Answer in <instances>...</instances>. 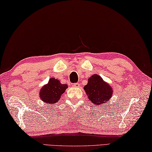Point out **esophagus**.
<instances>
[{"mask_svg":"<svg viewBox=\"0 0 152 152\" xmlns=\"http://www.w3.org/2000/svg\"><path fill=\"white\" fill-rule=\"evenodd\" d=\"M73 86L74 87H76V88H78V87H80V84L79 83H74V84H73Z\"/></svg>","mask_w":152,"mask_h":152,"instance_id":"1","label":"esophagus"}]
</instances>
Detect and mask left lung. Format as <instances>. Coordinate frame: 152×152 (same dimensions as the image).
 Returning a JSON list of instances; mask_svg holds the SVG:
<instances>
[{"mask_svg": "<svg viewBox=\"0 0 152 152\" xmlns=\"http://www.w3.org/2000/svg\"><path fill=\"white\" fill-rule=\"evenodd\" d=\"M84 89L91 102L97 105L105 104L113 94L112 86L97 74H94L88 78L87 85Z\"/></svg>", "mask_w": 152, "mask_h": 152, "instance_id": "obj_1", "label": "left lung"}]
</instances>
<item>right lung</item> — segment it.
<instances>
[{"label":"right lung","mask_w":152,"mask_h":152,"mask_svg":"<svg viewBox=\"0 0 152 152\" xmlns=\"http://www.w3.org/2000/svg\"><path fill=\"white\" fill-rule=\"evenodd\" d=\"M67 88V85H63L57 79L50 78L47 85L43 86L40 89V99L49 104H54L59 102L61 95L66 91Z\"/></svg>","instance_id":"1"}]
</instances>
